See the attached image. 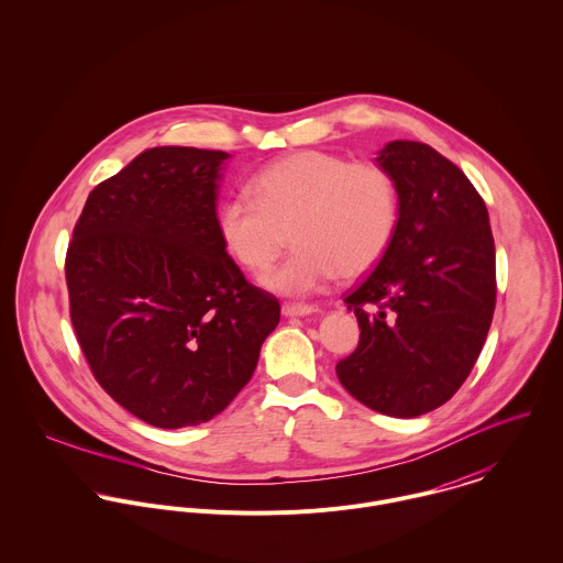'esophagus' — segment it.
I'll list each match as a JSON object with an SVG mask.
<instances>
[{"label": "esophagus", "instance_id": "34e87169", "mask_svg": "<svg viewBox=\"0 0 563 563\" xmlns=\"http://www.w3.org/2000/svg\"><path fill=\"white\" fill-rule=\"evenodd\" d=\"M317 308L308 306V303H284L282 306V314L284 317H308L312 314Z\"/></svg>", "mask_w": 563, "mask_h": 563}]
</instances>
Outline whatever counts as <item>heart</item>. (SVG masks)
I'll return each mask as SVG.
<instances>
[{"label":"heart","mask_w":563,"mask_h":563,"mask_svg":"<svg viewBox=\"0 0 563 563\" xmlns=\"http://www.w3.org/2000/svg\"><path fill=\"white\" fill-rule=\"evenodd\" d=\"M217 212L225 251L246 271H266L290 234L292 255L262 277L282 295H306L333 275L357 277L379 262L397 230V188L375 162L301 152L273 162Z\"/></svg>","instance_id":"1"}]
</instances>
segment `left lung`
Returning a JSON list of instances; mask_svg holds the SVG:
<instances>
[{
  "mask_svg": "<svg viewBox=\"0 0 563 563\" xmlns=\"http://www.w3.org/2000/svg\"><path fill=\"white\" fill-rule=\"evenodd\" d=\"M377 164L395 181L399 221L377 268L344 299L360 344L335 375L366 407L416 418L449 401L482 353L496 253L482 195L453 162L393 141Z\"/></svg>",
  "mask_w": 563,
  "mask_h": 563,
  "instance_id": "1",
  "label": "left lung"
}]
</instances>
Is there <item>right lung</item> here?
<instances>
[{"label": "right lung", "mask_w": 563, "mask_h": 563, "mask_svg": "<svg viewBox=\"0 0 563 563\" xmlns=\"http://www.w3.org/2000/svg\"><path fill=\"white\" fill-rule=\"evenodd\" d=\"M225 152L154 147L92 188L69 242L71 322L99 386L136 418L212 420L249 384L279 301L217 232Z\"/></svg>", "instance_id": "obj_1"}]
</instances>
